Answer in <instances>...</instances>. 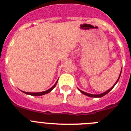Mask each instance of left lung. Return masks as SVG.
Segmentation results:
<instances>
[{
	"label": "left lung",
	"mask_w": 131,
	"mask_h": 131,
	"mask_svg": "<svg viewBox=\"0 0 131 131\" xmlns=\"http://www.w3.org/2000/svg\"><path fill=\"white\" fill-rule=\"evenodd\" d=\"M121 70H122V69H121ZM121 73H120L119 76V77H118L117 80V81L115 83V84H113V86H112V87L111 88V89H109V90H107V91H106V92H103V93H102V94H89V93H87V92H84V91H81V90H80V89H79V91L80 92H81L82 94H84V95L87 96H89V97H93V98H101V97L104 96H105V95H106V94H107L108 93V92H110V91L111 90H112V89H113V87H114V86H115V84H116V83H117L118 81H119V79L120 76H121Z\"/></svg>",
	"instance_id": "8db88e82"
}]
</instances>
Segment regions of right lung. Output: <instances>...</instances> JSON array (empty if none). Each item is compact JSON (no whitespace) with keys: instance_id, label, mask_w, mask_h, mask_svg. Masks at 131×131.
Returning a JSON list of instances; mask_svg holds the SVG:
<instances>
[{"instance_id":"right-lung-1","label":"right lung","mask_w":131,"mask_h":131,"mask_svg":"<svg viewBox=\"0 0 131 131\" xmlns=\"http://www.w3.org/2000/svg\"><path fill=\"white\" fill-rule=\"evenodd\" d=\"M58 80H57V81L56 82L55 84L53 85L52 86L51 88L50 89H48V90H47V91H43V92H24V91H22L24 93L26 94H29V95H31V96H42V95H44V94H48L50 92H51L52 91L53 89H54V87L56 86V84H57V82Z\"/></svg>"}]
</instances>
